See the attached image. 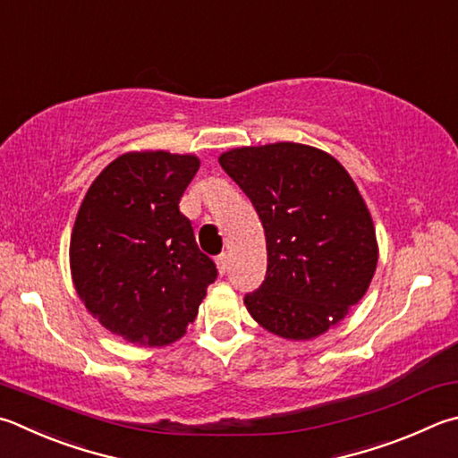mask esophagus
Masks as SVG:
<instances>
[{
  "instance_id": "esophagus-1",
  "label": "esophagus",
  "mask_w": 458,
  "mask_h": 458,
  "mask_svg": "<svg viewBox=\"0 0 458 458\" xmlns=\"http://www.w3.org/2000/svg\"><path fill=\"white\" fill-rule=\"evenodd\" d=\"M228 264H230L228 254H220L218 258H216V268H218L220 274H226L228 272Z\"/></svg>"
}]
</instances>
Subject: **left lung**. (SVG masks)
Listing matches in <instances>:
<instances>
[{
	"instance_id": "8db88e82",
	"label": "left lung",
	"mask_w": 458,
	"mask_h": 458,
	"mask_svg": "<svg viewBox=\"0 0 458 458\" xmlns=\"http://www.w3.org/2000/svg\"><path fill=\"white\" fill-rule=\"evenodd\" d=\"M266 236V280L244 304L286 340L335 327L367 294L378 242L369 206L351 174L324 149L294 142L242 146L220 154Z\"/></svg>"
}]
</instances>
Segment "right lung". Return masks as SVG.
Returning <instances> with one entry per match:
<instances>
[{
	"label": "right lung",
	"mask_w": 458,
	"mask_h": 458,
	"mask_svg": "<svg viewBox=\"0 0 458 458\" xmlns=\"http://www.w3.org/2000/svg\"><path fill=\"white\" fill-rule=\"evenodd\" d=\"M198 168L194 154L126 152L99 172L80 206L70 238L73 288L126 343H176L218 274L178 208Z\"/></svg>",
	"instance_id": "1"
}]
</instances>
